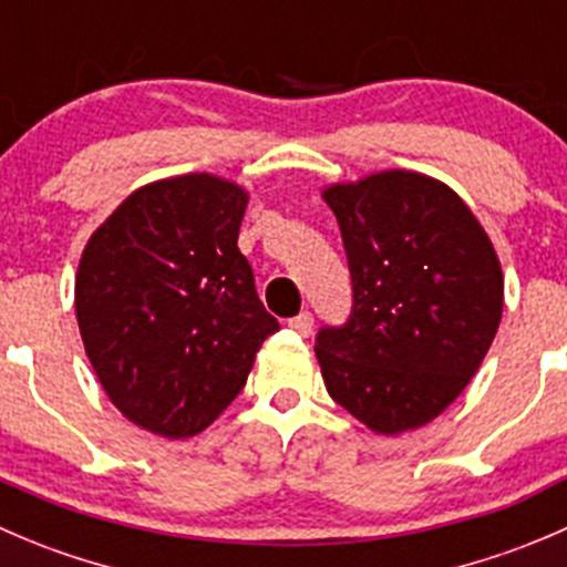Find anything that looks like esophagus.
<instances>
[{
  "label": "esophagus",
  "mask_w": 567,
  "mask_h": 567,
  "mask_svg": "<svg viewBox=\"0 0 567 567\" xmlns=\"http://www.w3.org/2000/svg\"><path fill=\"white\" fill-rule=\"evenodd\" d=\"M288 327L293 329V332H299L301 338H307V334L312 332V316H310V312H307V310L299 312V316H296V318H290Z\"/></svg>",
  "instance_id": "obj_1"
}]
</instances>
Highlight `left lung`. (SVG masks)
Wrapping results in <instances>:
<instances>
[{
    "label": "left lung",
    "instance_id": "1",
    "mask_svg": "<svg viewBox=\"0 0 567 567\" xmlns=\"http://www.w3.org/2000/svg\"><path fill=\"white\" fill-rule=\"evenodd\" d=\"M349 257L354 307L321 329L329 395L377 435L435 421L465 390L504 310V274L480 218L446 183L404 168L321 190Z\"/></svg>",
    "mask_w": 567,
    "mask_h": 567
}]
</instances>
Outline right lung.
<instances>
[{"instance_id":"add662e5","label":"right lung","mask_w":567,"mask_h":567,"mask_svg":"<svg viewBox=\"0 0 567 567\" xmlns=\"http://www.w3.org/2000/svg\"><path fill=\"white\" fill-rule=\"evenodd\" d=\"M249 190L196 172L132 190L74 277L82 346L115 410L168 441L205 432L279 329L238 249Z\"/></svg>"}]
</instances>
